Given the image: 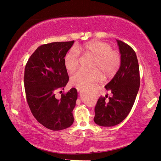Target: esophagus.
Instances as JSON below:
<instances>
[{
	"mask_svg": "<svg viewBox=\"0 0 161 161\" xmlns=\"http://www.w3.org/2000/svg\"><path fill=\"white\" fill-rule=\"evenodd\" d=\"M76 88H77V90L78 91H80V88H78V87H76Z\"/></svg>",
	"mask_w": 161,
	"mask_h": 161,
	"instance_id": "1",
	"label": "esophagus"
}]
</instances>
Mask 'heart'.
Wrapping results in <instances>:
<instances>
[{"label": "heart", "instance_id": "b5f03b06", "mask_svg": "<svg viewBox=\"0 0 161 161\" xmlns=\"http://www.w3.org/2000/svg\"><path fill=\"white\" fill-rule=\"evenodd\" d=\"M78 51L95 57L92 71L78 70L70 77V82L80 88L91 86L94 82L100 81L102 75L109 77L119 69L121 58L119 53L111 50V46L101 41H91L84 45L77 46ZM80 55L75 48H72L64 57V66L69 73H73L80 64Z\"/></svg>", "mask_w": 161, "mask_h": 161}]
</instances>
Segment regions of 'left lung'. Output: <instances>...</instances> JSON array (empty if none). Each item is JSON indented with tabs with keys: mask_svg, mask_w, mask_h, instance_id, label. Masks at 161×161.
I'll list each match as a JSON object with an SVG mask.
<instances>
[{
	"mask_svg": "<svg viewBox=\"0 0 161 161\" xmlns=\"http://www.w3.org/2000/svg\"><path fill=\"white\" fill-rule=\"evenodd\" d=\"M121 63L119 70L105 86L113 94L108 97H100L95 107L94 121L102 126L118 125L126 118L134 104L140 87V71L135 51L128 44L117 40Z\"/></svg>",
	"mask_w": 161,
	"mask_h": 161,
	"instance_id": "8db88e82",
	"label": "left lung"
}]
</instances>
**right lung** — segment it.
Segmentation results:
<instances>
[{
    "instance_id": "add662e5",
    "label": "right lung",
    "mask_w": 161,
    "mask_h": 161,
    "mask_svg": "<svg viewBox=\"0 0 161 161\" xmlns=\"http://www.w3.org/2000/svg\"><path fill=\"white\" fill-rule=\"evenodd\" d=\"M73 43L74 41L43 44L25 65L24 86L30 111L40 124L53 131L66 129L74 122L76 88L61 94L59 100L55 97L56 92L64 90L69 80L64 60Z\"/></svg>"
}]
</instances>
